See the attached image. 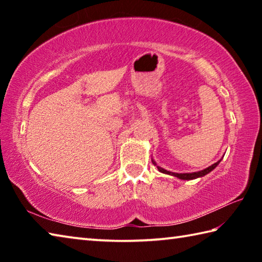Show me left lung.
Instances as JSON below:
<instances>
[{
    "label": "left lung",
    "instance_id": "left-lung-1",
    "mask_svg": "<svg viewBox=\"0 0 262 262\" xmlns=\"http://www.w3.org/2000/svg\"><path fill=\"white\" fill-rule=\"evenodd\" d=\"M222 161V158L220 159L219 162H216L215 164H212V165L208 166L207 168H205V170H201V171H198V172H192V173H176V172H171V171H167L165 170V168H163L161 166H158L156 162L154 161V159L151 158V162L154 165H156L158 171L162 172V173H165V174H168V176H173V177H177V178H179L181 180H193V179H196V178H201V177H205L206 174L209 173V172H211L214 168L219 165L220 162Z\"/></svg>",
    "mask_w": 262,
    "mask_h": 262
}]
</instances>
